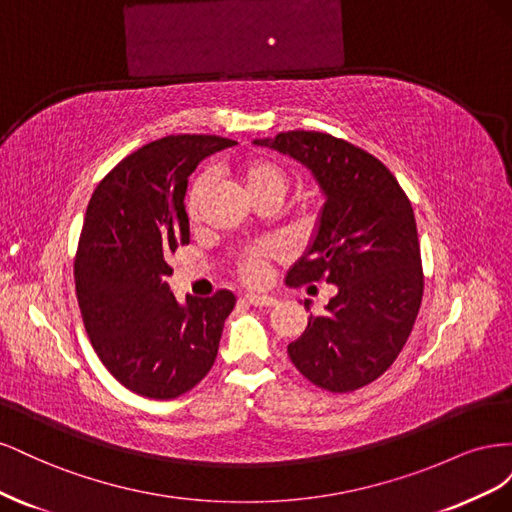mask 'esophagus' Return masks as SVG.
<instances>
[{"label":"esophagus","instance_id":"obj_1","mask_svg":"<svg viewBox=\"0 0 512 512\" xmlns=\"http://www.w3.org/2000/svg\"><path fill=\"white\" fill-rule=\"evenodd\" d=\"M245 299L250 301L252 305L256 307H273L277 305V299L273 297V294H260V292H247Z\"/></svg>","mask_w":512,"mask_h":512}]
</instances>
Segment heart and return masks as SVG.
Wrapping results in <instances>:
<instances>
[{"label":"heart","mask_w":512,"mask_h":512,"mask_svg":"<svg viewBox=\"0 0 512 512\" xmlns=\"http://www.w3.org/2000/svg\"><path fill=\"white\" fill-rule=\"evenodd\" d=\"M235 173L241 179L243 188L250 192L254 200L262 196H277L282 198L288 188V175L286 170L277 164L275 160L267 156H247L235 164ZM211 188V177L207 173L198 175L192 183L188 203H185V211H188V218L194 222L198 218V207L200 200ZM280 258V247L271 241H260L250 247H245L243 252L237 256V271L245 282L260 284L267 280L269 269L273 262Z\"/></svg>","instance_id":"1"}]
</instances>
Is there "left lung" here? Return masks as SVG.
Listing matches in <instances>:
<instances>
[{
    "label": "left lung",
    "mask_w": 512,
    "mask_h": 512,
    "mask_svg": "<svg viewBox=\"0 0 512 512\" xmlns=\"http://www.w3.org/2000/svg\"><path fill=\"white\" fill-rule=\"evenodd\" d=\"M256 145L305 164L327 196L316 239L288 284L327 282L337 294L288 344L290 361L329 393L361 389L395 363L421 309L425 275L410 198L378 158L327 132H280Z\"/></svg>",
    "instance_id": "left-lung-1"
}]
</instances>
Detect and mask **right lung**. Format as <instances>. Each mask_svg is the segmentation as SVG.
Masks as SVG:
<instances>
[{
    "label": "right lung",
    "instance_id": "add662e5",
    "mask_svg": "<svg viewBox=\"0 0 512 512\" xmlns=\"http://www.w3.org/2000/svg\"><path fill=\"white\" fill-rule=\"evenodd\" d=\"M235 141L173 134L123 158L91 194L74 258L85 331L113 378L136 395L175 399L215 363L230 290L179 305L168 256L190 243L183 198L200 160Z\"/></svg>",
    "mask_w": 512,
    "mask_h": 512
}]
</instances>
